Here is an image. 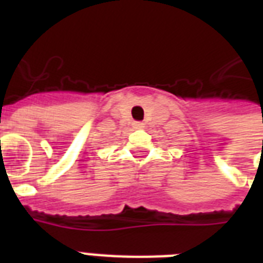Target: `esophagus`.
<instances>
[{"mask_svg":"<svg viewBox=\"0 0 263 263\" xmlns=\"http://www.w3.org/2000/svg\"><path fill=\"white\" fill-rule=\"evenodd\" d=\"M144 127L143 123H139V121H136V123H134V128H136V129H142V128Z\"/></svg>","mask_w":263,"mask_h":263,"instance_id":"esophagus-1","label":"esophagus"}]
</instances>
